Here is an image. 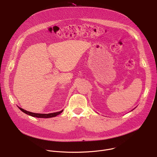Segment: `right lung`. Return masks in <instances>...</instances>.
<instances>
[{
  "label": "right lung",
  "mask_w": 157,
  "mask_h": 157,
  "mask_svg": "<svg viewBox=\"0 0 157 157\" xmlns=\"http://www.w3.org/2000/svg\"><path fill=\"white\" fill-rule=\"evenodd\" d=\"M18 108L22 111L24 112V113H25L26 114H28L29 116H31L32 117H38V118H50V117H56V116L59 115V114H61L62 112L63 111V110L59 111V112H57V113H50V114H38V113H31V112L27 111L26 110H24L21 107Z\"/></svg>",
  "instance_id": "obj_1"
}]
</instances>
